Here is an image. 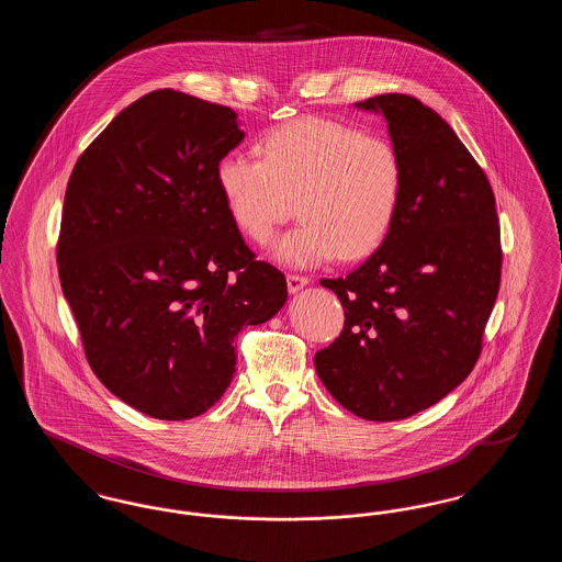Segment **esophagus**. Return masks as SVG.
Returning <instances> with one entry per match:
<instances>
[{"label": "esophagus", "instance_id": "1", "mask_svg": "<svg viewBox=\"0 0 562 562\" xmlns=\"http://www.w3.org/2000/svg\"><path fill=\"white\" fill-rule=\"evenodd\" d=\"M286 284H289L291 293H299L303 286L310 284V278L307 276H299V273H289L286 276Z\"/></svg>", "mask_w": 562, "mask_h": 562}]
</instances>
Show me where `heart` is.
Returning a JSON list of instances; mask_svg holds the SVG:
<instances>
[{"label": "heart", "instance_id": "1", "mask_svg": "<svg viewBox=\"0 0 562 562\" xmlns=\"http://www.w3.org/2000/svg\"><path fill=\"white\" fill-rule=\"evenodd\" d=\"M261 154H227L216 181L252 240H268L294 211L303 216L271 246L280 263L312 268L335 255L364 259L390 234L404 186L401 156L390 140L305 115L271 131Z\"/></svg>", "mask_w": 562, "mask_h": 562}]
</instances>
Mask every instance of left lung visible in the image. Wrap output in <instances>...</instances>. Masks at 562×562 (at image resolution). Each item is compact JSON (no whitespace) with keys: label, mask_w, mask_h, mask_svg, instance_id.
Instances as JSON below:
<instances>
[{"label":"left lung","mask_w":562,"mask_h":562,"mask_svg":"<svg viewBox=\"0 0 562 562\" xmlns=\"http://www.w3.org/2000/svg\"><path fill=\"white\" fill-rule=\"evenodd\" d=\"M402 161L401 206L373 255L346 278L341 335L314 358L330 396L356 417H411L472 373L502 280L495 195L453 128L422 101L379 94Z\"/></svg>","instance_id":"1"}]
</instances>
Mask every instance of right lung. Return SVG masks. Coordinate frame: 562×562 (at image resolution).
I'll use <instances>...</instances> for the list:
<instances>
[{
    "instance_id": "1",
    "label": "right lung",
    "mask_w": 562,
    "mask_h": 562,
    "mask_svg": "<svg viewBox=\"0 0 562 562\" xmlns=\"http://www.w3.org/2000/svg\"><path fill=\"white\" fill-rule=\"evenodd\" d=\"M244 133L234 109L154 90L76 164L56 248L63 294L94 374L136 411L206 413L236 371L234 339L286 303L216 181Z\"/></svg>"
}]
</instances>
